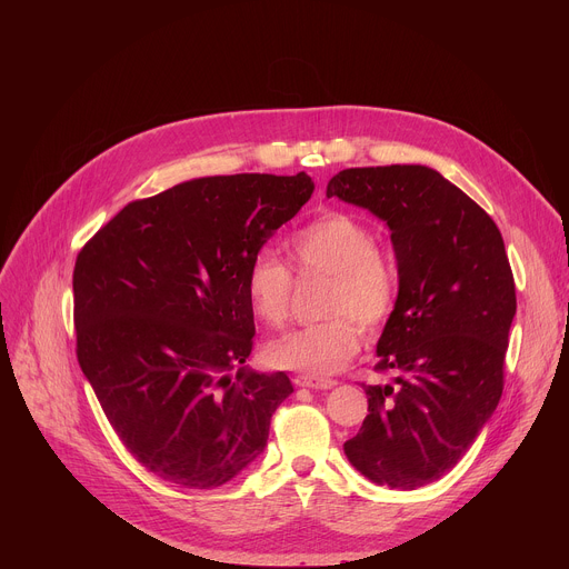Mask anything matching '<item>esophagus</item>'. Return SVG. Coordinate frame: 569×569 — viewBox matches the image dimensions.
Returning <instances> with one entry per match:
<instances>
[{"instance_id": "obj_1", "label": "esophagus", "mask_w": 569, "mask_h": 569, "mask_svg": "<svg viewBox=\"0 0 569 569\" xmlns=\"http://www.w3.org/2000/svg\"><path fill=\"white\" fill-rule=\"evenodd\" d=\"M295 385L308 387V389H331V387H336V380L319 378V376H295Z\"/></svg>"}]
</instances>
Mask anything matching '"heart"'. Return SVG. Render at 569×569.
I'll return each mask as SVG.
<instances>
[{
  "instance_id": "obj_1",
  "label": "heart",
  "mask_w": 569,
  "mask_h": 569,
  "mask_svg": "<svg viewBox=\"0 0 569 569\" xmlns=\"http://www.w3.org/2000/svg\"><path fill=\"white\" fill-rule=\"evenodd\" d=\"M288 246L306 270L331 274L323 315L333 317L268 342L263 353L279 369L331 376L358 353L360 323L367 331H378L391 317L398 297L396 270L378 252L373 229L342 211L310 220ZM246 295L259 319L279 327L290 310L292 274L274 254L259 252L246 272Z\"/></svg>"
}]
</instances>
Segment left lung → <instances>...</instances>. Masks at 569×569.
Masks as SVG:
<instances>
[{"mask_svg": "<svg viewBox=\"0 0 569 569\" xmlns=\"http://www.w3.org/2000/svg\"><path fill=\"white\" fill-rule=\"evenodd\" d=\"M329 198L391 231L398 297L376 345L387 385H365L369 415L345 443L356 470L415 491L446 475L491 421L505 380L516 286L498 224L421 164L347 169Z\"/></svg>", "mask_w": 569, "mask_h": 569, "instance_id": "1", "label": "left lung"}]
</instances>
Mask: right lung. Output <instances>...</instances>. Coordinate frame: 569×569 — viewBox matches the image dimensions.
Segmentation results:
<instances>
[{
	"label": "right lung",
	"mask_w": 569,
	"mask_h": 569,
	"mask_svg": "<svg viewBox=\"0 0 569 569\" xmlns=\"http://www.w3.org/2000/svg\"><path fill=\"white\" fill-rule=\"evenodd\" d=\"M312 191L306 173L196 178L130 202L80 250V369L123 446L159 479L216 489L266 450L292 382L246 365V272Z\"/></svg>",
	"instance_id": "right-lung-1"
}]
</instances>
